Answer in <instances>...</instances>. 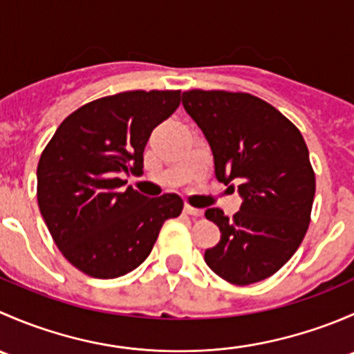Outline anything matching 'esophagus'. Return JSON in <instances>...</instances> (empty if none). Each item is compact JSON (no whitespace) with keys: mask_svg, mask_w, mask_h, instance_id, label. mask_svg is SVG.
I'll return each instance as SVG.
<instances>
[{"mask_svg":"<svg viewBox=\"0 0 354 354\" xmlns=\"http://www.w3.org/2000/svg\"><path fill=\"white\" fill-rule=\"evenodd\" d=\"M185 212L192 217H202L203 216L202 209H197V207H192V205H185Z\"/></svg>","mask_w":354,"mask_h":354,"instance_id":"34e87169","label":"esophagus"}]
</instances>
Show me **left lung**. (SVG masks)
Returning a JSON list of instances; mask_svg holds the SVG:
<instances>
[{
  "label": "left lung",
  "instance_id": "1",
  "mask_svg": "<svg viewBox=\"0 0 354 354\" xmlns=\"http://www.w3.org/2000/svg\"><path fill=\"white\" fill-rule=\"evenodd\" d=\"M183 106L212 149L217 180L238 183L243 197L233 219L205 210L221 240L203 259L227 283H260L295 255L308 230L315 197L308 147L283 113L246 92L194 88L183 92Z\"/></svg>",
  "mask_w": 354,
  "mask_h": 354
}]
</instances>
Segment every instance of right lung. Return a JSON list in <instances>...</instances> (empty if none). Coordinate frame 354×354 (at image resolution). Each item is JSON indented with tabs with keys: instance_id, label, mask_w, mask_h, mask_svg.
I'll use <instances>...</instances> for the list:
<instances>
[{
	"instance_id": "right-lung-1",
	"label": "right lung",
	"mask_w": 354,
	"mask_h": 354,
	"mask_svg": "<svg viewBox=\"0 0 354 354\" xmlns=\"http://www.w3.org/2000/svg\"><path fill=\"white\" fill-rule=\"evenodd\" d=\"M181 91H128L70 114L42 151L37 202L63 257L84 274L114 279L152 252L162 224L178 217L176 194L147 198L121 173H142L152 130L178 109Z\"/></svg>"
}]
</instances>
